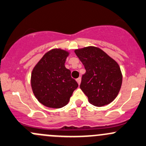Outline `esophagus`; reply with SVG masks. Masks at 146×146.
Segmentation results:
<instances>
[{"label":"esophagus","instance_id":"obj_1","mask_svg":"<svg viewBox=\"0 0 146 146\" xmlns=\"http://www.w3.org/2000/svg\"><path fill=\"white\" fill-rule=\"evenodd\" d=\"M76 81H77L78 84L80 85V84H81V77H79L78 79H76Z\"/></svg>","mask_w":146,"mask_h":146}]
</instances>
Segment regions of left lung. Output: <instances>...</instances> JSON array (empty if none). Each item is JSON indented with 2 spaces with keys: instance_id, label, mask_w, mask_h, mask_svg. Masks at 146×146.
<instances>
[{
  "instance_id": "obj_1",
  "label": "left lung",
  "mask_w": 146,
  "mask_h": 146,
  "mask_svg": "<svg viewBox=\"0 0 146 146\" xmlns=\"http://www.w3.org/2000/svg\"><path fill=\"white\" fill-rule=\"evenodd\" d=\"M74 52L86 70L80 88L89 102L95 106L112 102L118 95L123 81L121 70L116 61L95 46L76 49Z\"/></svg>"
}]
</instances>
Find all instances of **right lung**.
I'll return each mask as SVG.
<instances>
[{"label":"right lung","mask_w":146,"mask_h":146,"mask_svg":"<svg viewBox=\"0 0 146 146\" xmlns=\"http://www.w3.org/2000/svg\"><path fill=\"white\" fill-rule=\"evenodd\" d=\"M70 53L53 48L43 56L31 73V87L35 98L49 108L60 109L70 101L78 84L65 66Z\"/></svg>","instance_id":"obj_1"}]
</instances>
